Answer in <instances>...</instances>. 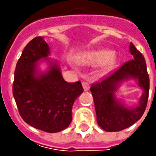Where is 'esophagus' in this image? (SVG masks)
Returning a JSON list of instances; mask_svg holds the SVG:
<instances>
[{
  "label": "esophagus",
  "instance_id": "1",
  "mask_svg": "<svg viewBox=\"0 0 156 156\" xmlns=\"http://www.w3.org/2000/svg\"><path fill=\"white\" fill-rule=\"evenodd\" d=\"M82 87H83L85 91H87V90L89 89V84H88L87 82H86V81H83V82H82Z\"/></svg>",
  "mask_w": 156,
  "mask_h": 156
}]
</instances>
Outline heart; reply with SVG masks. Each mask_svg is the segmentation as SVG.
Segmentation results:
<instances>
[{"label":"heart","instance_id":"b5f03b06","mask_svg":"<svg viewBox=\"0 0 156 156\" xmlns=\"http://www.w3.org/2000/svg\"><path fill=\"white\" fill-rule=\"evenodd\" d=\"M76 59L78 62L83 65H94L100 62L101 67L104 70L111 69L117 62L116 55L107 49L84 52L80 54Z\"/></svg>","mask_w":156,"mask_h":156}]
</instances>
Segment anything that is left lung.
<instances>
[{"label": "left lung", "instance_id": "obj_1", "mask_svg": "<svg viewBox=\"0 0 156 156\" xmlns=\"http://www.w3.org/2000/svg\"><path fill=\"white\" fill-rule=\"evenodd\" d=\"M133 60L125 62L112 72L102 81L92 84V93L96 112L97 123L108 132H117L132 126L141 119L147 107L149 91V77L143 55L131 42L129 46ZM129 79L136 80L144 90L139 104L135 108H128L116 99L114 93L119 85Z\"/></svg>", "mask_w": 156, "mask_h": 156}]
</instances>
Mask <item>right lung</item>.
<instances>
[{"mask_svg": "<svg viewBox=\"0 0 156 156\" xmlns=\"http://www.w3.org/2000/svg\"><path fill=\"white\" fill-rule=\"evenodd\" d=\"M49 47L41 36L30 41L18 60L15 70L13 95L25 122L48 133L69 127L72 108L83 92L81 81H64L60 67L50 62L46 72L37 69V62L48 60Z\"/></svg>", "mask_w": 156, "mask_h": 156, "instance_id": "add662e5", "label": "right lung"}]
</instances>
